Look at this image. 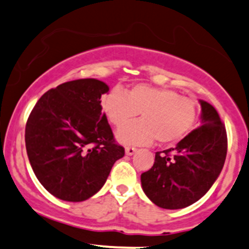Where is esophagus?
<instances>
[{"mask_svg": "<svg viewBox=\"0 0 249 249\" xmlns=\"http://www.w3.org/2000/svg\"><path fill=\"white\" fill-rule=\"evenodd\" d=\"M136 150H137V149L133 148V146H126V148H125V153H126V155L129 156L133 155V154L136 153Z\"/></svg>", "mask_w": 249, "mask_h": 249, "instance_id": "1", "label": "esophagus"}]
</instances>
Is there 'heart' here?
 <instances>
[{"mask_svg":"<svg viewBox=\"0 0 249 249\" xmlns=\"http://www.w3.org/2000/svg\"><path fill=\"white\" fill-rule=\"evenodd\" d=\"M100 104L105 116L117 129L141 114V122L118 132V141L126 145H148L154 140L160 144L179 142L191 132L198 116L195 99L146 85L133 86L127 94L122 88H113L103 95Z\"/></svg>","mask_w":249,"mask_h":249,"instance_id":"obj_1","label":"heart"}]
</instances>
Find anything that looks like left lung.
I'll return each mask as SVG.
<instances>
[{"instance_id":"obj_1","label":"left lung","mask_w":249,"mask_h":249,"mask_svg":"<svg viewBox=\"0 0 249 249\" xmlns=\"http://www.w3.org/2000/svg\"><path fill=\"white\" fill-rule=\"evenodd\" d=\"M200 126L175 148L158 151L155 162L142 173L146 197L163 209H182L199 200L213 186L227 156L226 126L213 105L200 100Z\"/></svg>"}]
</instances>
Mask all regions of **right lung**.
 <instances>
[{
    "label": "right lung",
    "instance_id": "1",
    "mask_svg": "<svg viewBox=\"0 0 249 249\" xmlns=\"http://www.w3.org/2000/svg\"><path fill=\"white\" fill-rule=\"evenodd\" d=\"M108 90L95 78L69 81L46 91L28 117V160L36 179L56 198H90L124 156L101 112V95Z\"/></svg>",
    "mask_w": 249,
    "mask_h": 249
}]
</instances>
